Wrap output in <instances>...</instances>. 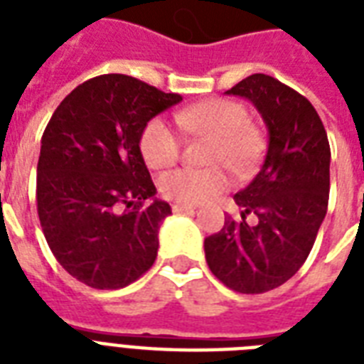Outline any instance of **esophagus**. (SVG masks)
Instances as JSON below:
<instances>
[{
	"label": "esophagus",
	"mask_w": 364,
	"mask_h": 364,
	"mask_svg": "<svg viewBox=\"0 0 364 364\" xmlns=\"http://www.w3.org/2000/svg\"><path fill=\"white\" fill-rule=\"evenodd\" d=\"M171 210L176 211V213H183V211H193L194 205L191 204H181V202H176V204L171 205Z\"/></svg>",
	"instance_id": "1"
}]
</instances>
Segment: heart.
Segmentation results:
<instances>
[{
    "mask_svg": "<svg viewBox=\"0 0 364 364\" xmlns=\"http://www.w3.org/2000/svg\"><path fill=\"white\" fill-rule=\"evenodd\" d=\"M181 130L211 139L208 164L227 166L243 177L255 170L264 149V137L249 121L245 105L232 100L213 98L181 109L176 115ZM139 151L151 168H168L181 154V139L164 119H151L139 136ZM228 176L223 168L168 171L160 177V193L181 204H198L215 198L228 188Z\"/></svg>",
    "mask_w": 364,
    "mask_h": 364,
    "instance_id": "b5f03b06",
    "label": "heart"
}]
</instances>
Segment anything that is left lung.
Listing matches in <instances>:
<instances>
[{"instance_id": "left-lung-1", "label": "left lung", "mask_w": 364, "mask_h": 364, "mask_svg": "<svg viewBox=\"0 0 364 364\" xmlns=\"http://www.w3.org/2000/svg\"><path fill=\"white\" fill-rule=\"evenodd\" d=\"M227 94L253 102L268 128V151L259 173L234 200L242 221L204 240L213 276L236 293L279 287L308 259L327 215L331 147L321 119L308 100L264 73H255ZM249 213L257 223L249 225Z\"/></svg>"}]
</instances>
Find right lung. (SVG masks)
<instances>
[{
	"label": "right lung",
	"mask_w": 364,
	"mask_h": 364,
	"mask_svg": "<svg viewBox=\"0 0 364 364\" xmlns=\"http://www.w3.org/2000/svg\"><path fill=\"white\" fill-rule=\"evenodd\" d=\"M109 73L71 90L50 117L37 162V215L62 268L92 289H122L153 266L170 204L153 200L139 136L181 102Z\"/></svg>",
	"instance_id": "1"
}]
</instances>
